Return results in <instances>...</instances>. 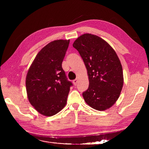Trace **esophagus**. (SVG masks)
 <instances>
[{"mask_svg":"<svg viewBox=\"0 0 149 149\" xmlns=\"http://www.w3.org/2000/svg\"><path fill=\"white\" fill-rule=\"evenodd\" d=\"M77 83H78V80L77 79H74V80H73V84L74 85H76L77 84Z\"/></svg>","mask_w":149,"mask_h":149,"instance_id":"1","label":"esophagus"}]
</instances>
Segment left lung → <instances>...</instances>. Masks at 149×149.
Instances as JSON below:
<instances>
[{
    "label": "left lung",
    "mask_w": 149,
    "mask_h": 149,
    "mask_svg": "<svg viewBox=\"0 0 149 149\" xmlns=\"http://www.w3.org/2000/svg\"><path fill=\"white\" fill-rule=\"evenodd\" d=\"M73 46L78 51L88 71L89 87L83 93L93 109L104 111L114 104L124 83L120 61L110 45L98 36L81 35Z\"/></svg>",
    "instance_id": "1"
}]
</instances>
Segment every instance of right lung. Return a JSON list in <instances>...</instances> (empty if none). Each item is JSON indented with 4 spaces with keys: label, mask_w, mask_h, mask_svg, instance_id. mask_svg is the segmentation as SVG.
<instances>
[{
    "label": "right lung",
    "mask_w": 149,
    "mask_h": 149,
    "mask_svg": "<svg viewBox=\"0 0 149 149\" xmlns=\"http://www.w3.org/2000/svg\"><path fill=\"white\" fill-rule=\"evenodd\" d=\"M70 40H58L44 47L35 58L26 77L29 101L39 113L52 116L67 102L70 87L62 62Z\"/></svg>",
    "instance_id": "1"
}]
</instances>
